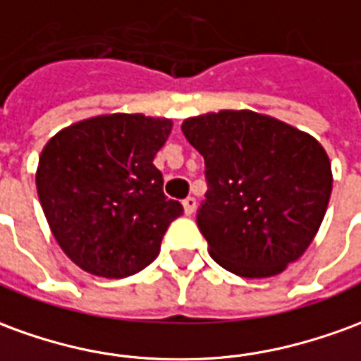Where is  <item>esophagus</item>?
<instances>
[{
	"label": "esophagus",
	"instance_id": "34e87169",
	"mask_svg": "<svg viewBox=\"0 0 361 361\" xmlns=\"http://www.w3.org/2000/svg\"><path fill=\"white\" fill-rule=\"evenodd\" d=\"M181 205H183V213L185 215H193V211H195V197H185L181 201Z\"/></svg>",
	"mask_w": 361,
	"mask_h": 361
}]
</instances>
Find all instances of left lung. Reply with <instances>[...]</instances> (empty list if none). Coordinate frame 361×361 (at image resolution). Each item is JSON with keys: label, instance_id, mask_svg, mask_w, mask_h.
<instances>
[{"label": "left lung", "instance_id": "8db88e82", "mask_svg": "<svg viewBox=\"0 0 361 361\" xmlns=\"http://www.w3.org/2000/svg\"><path fill=\"white\" fill-rule=\"evenodd\" d=\"M181 133L205 158L197 226L216 264L254 279L277 276L301 258L332 191L319 140L246 109L191 117Z\"/></svg>", "mask_w": 361, "mask_h": 361}]
</instances>
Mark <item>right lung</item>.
<instances>
[{"mask_svg": "<svg viewBox=\"0 0 361 361\" xmlns=\"http://www.w3.org/2000/svg\"><path fill=\"white\" fill-rule=\"evenodd\" d=\"M170 130V119L113 113L62 128L42 148L40 205L60 248L87 274L119 279L145 269L183 215L152 164Z\"/></svg>", "mask_w": 361, "mask_h": 361, "instance_id": "1", "label": "right lung"}]
</instances>
